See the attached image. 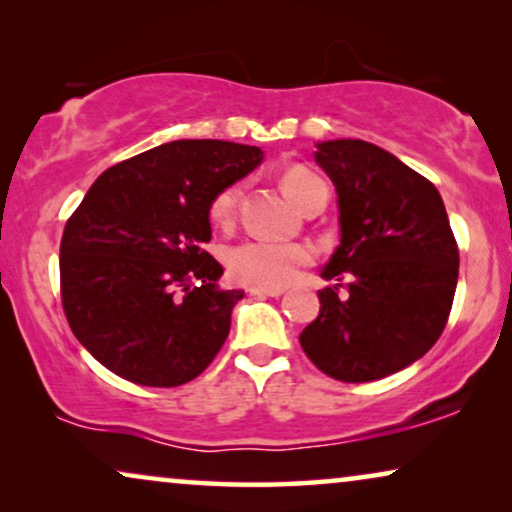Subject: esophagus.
Segmentation results:
<instances>
[{"label": "esophagus", "mask_w": 512, "mask_h": 512, "mask_svg": "<svg viewBox=\"0 0 512 512\" xmlns=\"http://www.w3.org/2000/svg\"><path fill=\"white\" fill-rule=\"evenodd\" d=\"M249 293L258 298H279L284 293V289H249Z\"/></svg>", "instance_id": "1"}]
</instances>
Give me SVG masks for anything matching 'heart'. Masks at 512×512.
<instances>
[{"label": "heart", "instance_id": "heart-1", "mask_svg": "<svg viewBox=\"0 0 512 512\" xmlns=\"http://www.w3.org/2000/svg\"><path fill=\"white\" fill-rule=\"evenodd\" d=\"M282 191L303 209L328 193L324 179L307 167H289L282 174ZM242 198V186L230 184L221 188L209 202V221L216 228H230L235 223L237 205ZM312 249L305 244L279 242H242L228 251V270L237 282L251 289H282L298 277L305 265L312 263Z\"/></svg>", "mask_w": 512, "mask_h": 512}]
</instances>
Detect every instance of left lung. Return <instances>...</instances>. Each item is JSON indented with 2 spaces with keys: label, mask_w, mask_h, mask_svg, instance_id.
<instances>
[{
  "label": "left lung",
  "mask_w": 512,
  "mask_h": 512,
  "mask_svg": "<svg viewBox=\"0 0 512 512\" xmlns=\"http://www.w3.org/2000/svg\"><path fill=\"white\" fill-rule=\"evenodd\" d=\"M340 207V247L300 347L340 382L394 375L429 352L450 317L459 249L438 188L389 151L333 139L314 153Z\"/></svg>",
  "instance_id": "1"
}]
</instances>
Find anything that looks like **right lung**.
Returning <instances> with one entry per match:
<instances>
[{"mask_svg": "<svg viewBox=\"0 0 512 512\" xmlns=\"http://www.w3.org/2000/svg\"><path fill=\"white\" fill-rule=\"evenodd\" d=\"M263 160L258 146L179 139L100 177L60 242V293L76 340L111 373L179 387L219 354L244 291H221L209 202Z\"/></svg>", "mask_w": 512, "mask_h": 512, "instance_id": "add662e5", "label": "right lung"}]
</instances>
